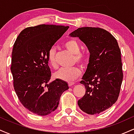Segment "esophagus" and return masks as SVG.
Masks as SVG:
<instances>
[{
	"label": "esophagus",
	"mask_w": 134,
	"mask_h": 134,
	"mask_svg": "<svg viewBox=\"0 0 134 134\" xmlns=\"http://www.w3.org/2000/svg\"><path fill=\"white\" fill-rule=\"evenodd\" d=\"M74 84V82H69V87H71L72 85Z\"/></svg>",
	"instance_id": "obj_1"
}]
</instances>
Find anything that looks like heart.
I'll return each mask as SVG.
<instances>
[{
	"label": "heart",
	"instance_id": "obj_1",
	"mask_svg": "<svg viewBox=\"0 0 134 134\" xmlns=\"http://www.w3.org/2000/svg\"><path fill=\"white\" fill-rule=\"evenodd\" d=\"M64 46L69 52L72 54L75 55L74 58L76 62L79 63L81 65H84L86 61V56L81 52V47L77 41L75 39H70L67 41L64 44ZM56 50L54 48H52L48 52V60L50 65L53 68L56 69L57 67L56 58H55ZM81 70L77 67H74L72 68H62L55 73V78L62 80L67 82H71L74 81L77 78L81 76Z\"/></svg>",
	"mask_w": 134,
	"mask_h": 134
}]
</instances>
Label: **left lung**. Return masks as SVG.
Returning <instances> with one entry per match:
<instances>
[{
  "mask_svg": "<svg viewBox=\"0 0 134 134\" xmlns=\"http://www.w3.org/2000/svg\"><path fill=\"white\" fill-rule=\"evenodd\" d=\"M69 36L79 38L90 53L80 82L86 91L78 105L87 114H99L115 103L119 96L123 72L117 41L111 33L99 27H79Z\"/></svg>",
  "mask_w": 134,
  "mask_h": 134,
  "instance_id": "obj_1",
  "label": "left lung"
}]
</instances>
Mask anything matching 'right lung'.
I'll return each instance as SVG.
<instances>
[{"label": "right lung", "mask_w": 134, "mask_h": 134, "mask_svg": "<svg viewBox=\"0 0 134 134\" xmlns=\"http://www.w3.org/2000/svg\"><path fill=\"white\" fill-rule=\"evenodd\" d=\"M69 26L40 24L26 27L14 44L11 70L14 87L20 102L35 114L44 116L54 111L67 82L57 79L49 82L51 71L48 52Z\"/></svg>", "instance_id": "1"}]
</instances>
